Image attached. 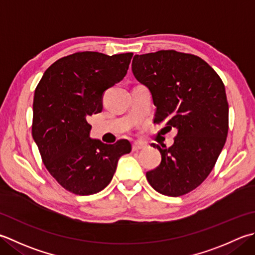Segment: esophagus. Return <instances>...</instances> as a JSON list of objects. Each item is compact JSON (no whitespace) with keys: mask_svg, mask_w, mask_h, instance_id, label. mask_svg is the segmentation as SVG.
Here are the masks:
<instances>
[{"mask_svg":"<svg viewBox=\"0 0 255 255\" xmlns=\"http://www.w3.org/2000/svg\"><path fill=\"white\" fill-rule=\"evenodd\" d=\"M146 148V144L141 143V142H133L132 143V151H138L141 150V149Z\"/></svg>","mask_w":255,"mask_h":255,"instance_id":"esophagus-1","label":"esophagus"}]
</instances>
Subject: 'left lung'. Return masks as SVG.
<instances>
[{
  "instance_id": "8db88e82",
  "label": "left lung",
  "mask_w": 255,
  "mask_h": 255,
  "mask_svg": "<svg viewBox=\"0 0 255 255\" xmlns=\"http://www.w3.org/2000/svg\"><path fill=\"white\" fill-rule=\"evenodd\" d=\"M133 76L147 86L157 107L153 123L178 130L171 147H159L161 162L146 173L150 186L183 196L206 180L227 140L229 105L219 75L202 58L173 49L134 55Z\"/></svg>"
}]
</instances>
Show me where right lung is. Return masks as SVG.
<instances>
[{"label": "right lung", "instance_id": "add662e5", "mask_svg": "<svg viewBox=\"0 0 255 255\" xmlns=\"http://www.w3.org/2000/svg\"><path fill=\"white\" fill-rule=\"evenodd\" d=\"M132 53L78 52L53 63L34 94L32 134L48 172L78 196L102 191L131 144L89 138L87 119L103 109V94L126 76Z\"/></svg>", "mask_w": 255, "mask_h": 255}]
</instances>
